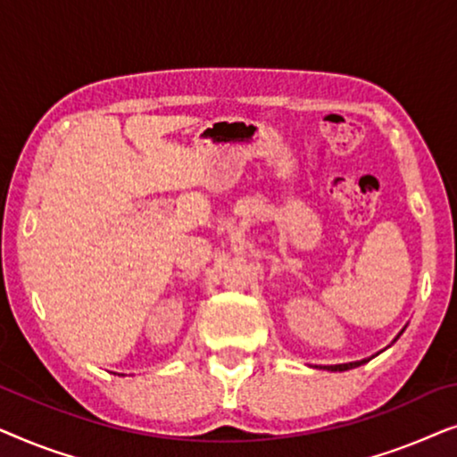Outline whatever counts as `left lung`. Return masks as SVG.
Wrapping results in <instances>:
<instances>
[{
  "instance_id": "1",
  "label": "left lung",
  "mask_w": 457,
  "mask_h": 457,
  "mask_svg": "<svg viewBox=\"0 0 457 457\" xmlns=\"http://www.w3.org/2000/svg\"><path fill=\"white\" fill-rule=\"evenodd\" d=\"M402 335V333H399ZM374 358V355H372ZM372 358H366V360H360V361H349V364H335V366H328V370H333V372H343V370H352V368H358V366H361V364H366L368 360H372Z\"/></svg>"
}]
</instances>
